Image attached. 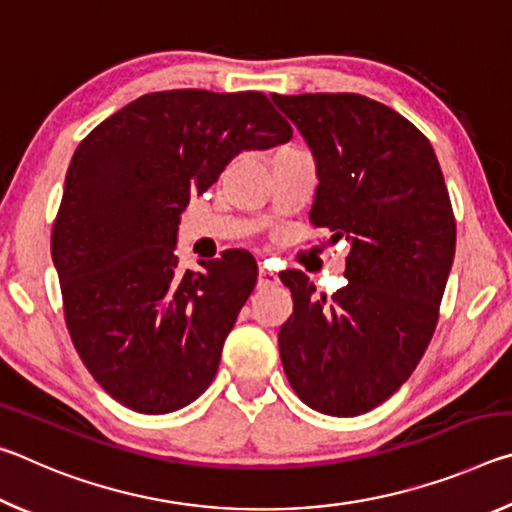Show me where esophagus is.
<instances>
[{"label":"esophagus","instance_id":"esophagus-1","mask_svg":"<svg viewBox=\"0 0 512 512\" xmlns=\"http://www.w3.org/2000/svg\"><path fill=\"white\" fill-rule=\"evenodd\" d=\"M280 282V277H277L273 271H268L266 266H259V275H257V287H275V284Z\"/></svg>","mask_w":512,"mask_h":512}]
</instances>
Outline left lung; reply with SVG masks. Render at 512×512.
<instances>
[{"label":"left lung","mask_w":512,"mask_h":512,"mask_svg":"<svg viewBox=\"0 0 512 512\" xmlns=\"http://www.w3.org/2000/svg\"><path fill=\"white\" fill-rule=\"evenodd\" d=\"M316 162L309 221L350 241L348 284L332 296L284 271L293 314L277 343L307 406L352 418L386 402L438 323L456 221L431 144L400 112L361 94H271Z\"/></svg>","instance_id":"1"}]
</instances>
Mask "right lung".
<instances>
[{
  "label": "right lung",
  "mask_w": 512,
  "mask_h": 512,
  "mask_svg": "<svg viewBox=\"0 0 512 512\" xmlns=\"http://www.w3.org/2000/svg\"><path fill=\"white\" fill-rule=\"evenodd\" d=\"M291 137L262 92L167 90L131 101L79 144L51 257L74 348L112 400L160 415L212 384L257 264L228 250L201 273H178L180 214L241 151Z\"/></svg>",
  "instance_id": "add662e5"
}]
</instances>
